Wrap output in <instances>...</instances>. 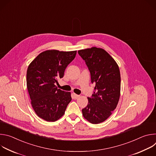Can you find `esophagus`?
I'll return each mask as SVG.
<instances>
[{
    "mask_svg": "<svg viewBox=\"0 0 156 156\" xmlns=\"http://www.w3.org/2000/svg\"><path fill=\"white\" fill-rule=\"evenodd\" d=\"M73 97L74 99H78V98L80 97V96L78 95V94H76L73 93Z\"/></svg>",
    "mask_w": 156,
    "mask_h": 156,
    "instance_id": "esophagus-1",
    "label": "esophagus"
}]
</instances>
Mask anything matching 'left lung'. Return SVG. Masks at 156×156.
<instances>
[{"label": "left lung", "mask_w": 156, "mask_h": 156, "mask_svg": "<svg viewBox=\"0 0 156 156\" xmlns=\"http://www.w3.org/2000/svg\"><path fill=\"white\" fill-rule=\"evenodd\" d=\"M90 72L94 91L82 109L85 119L98 124L107 119L116 108L120 95V73L114 59L105 50L96 47L78 51Z\"/></svg>", "instance_id": "8db88e82"}]
</instances>
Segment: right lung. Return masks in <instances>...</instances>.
Instances as JSON below:
<instances>
[{"instance_id": "right-lung-1", "label": "right lung", "mask_w": 156, "mask_h": 156, "mask_svg": "<svg viewBox=\"0 0 156 156\" xmlns=\"http://www.w3.org/2000/svg\"><path fill=\"white\" fill-rule=\"evenodd\" d=\"M76 54V51L48 50L39 54L28 66L27 88L32 107L40 118L55 122L65 114L72 101L71 93L58 89L55 83L63 78Z\"/></svg>"}]
</instances>
